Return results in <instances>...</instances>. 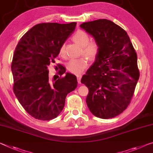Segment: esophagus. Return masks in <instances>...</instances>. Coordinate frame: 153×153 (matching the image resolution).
I'll return each instance as SVG.
<instances>
[{"label":"esophagus","mask_w":153,"mask_h":153,"mask_svg":"<svg viewBox=\"0 0 153 153\" xmlns=\"http://www.w3.org/2000/svg\"><path fill=\"white\" fill-rule=\"evenodd\" d=\"M82 74H77V76H76L77 79V82H78L79 84L81 83V78H82Z\"/></svg>","instance_id":"1"}]
</instances>
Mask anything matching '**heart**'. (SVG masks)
Returning a JSON list of instances; mask_svg holds the SVG:
<instances>
[{"instance_id": "obj_1", "label": "heart", "mask_w": 153, "mask_h": 153, "mask_svg": "<svg viewBox=\"0 0 153 153\" xmlns=\"http://www.w3.org/2000/svg\"><path fill=\"white\" fill-rule=\"evenodd\" d=\"M74 42L82 46L83 52L92 60L95 59L99 53V43L94 40L89 41L88 34L84 30H77L73 36ZM59 54L61 56L65 55V47L62 44L60 47ZM89 65V60L86 56H82L77 59H73L68 62L67 69L70 73L79 74L85 70Z\"/></svg>"}]
</instances>
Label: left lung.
Masks as SVG:
<instances>
[{"label":"left lung","instance_id":"left-lung-1","mask_svg":"<svg viewBox=\"0 0 153 153\" xmlns=\"http://www.w3.org/2000/svg\"><path fill=\"white\" fill-rule=\"evenodd\" d=\"M99 45L93 65L82 77L88 87L86 104L103 119L119 115L131 102L140 77L137 54L126 31L106 19L82 24Z\"/></svg>","mask_w":153,"mask_h":153}]
</instances>
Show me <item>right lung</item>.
Here are the masks:
<instances>
[{
	"instance_id": "obj_1",
	"label": "right lung",
	"mask_w": 153,
	"mask_h": 153,
	"mask_svg": "<svg viewBox=\"0 0 153 153\" xmlns=\"http://www.w3.org/2000/svg\"><path fill=\"white\" fill-rule=\"evenodd\" d=\"M76 22L42 23L22 37L14 51L11 63L13 92L22 106L33 118L50 120L65 107L68 93L76 88L75 75L61 65L58 78L51 79L48 67L59 54V49L71 35Z\"/></svg>"
}]
</instances>
